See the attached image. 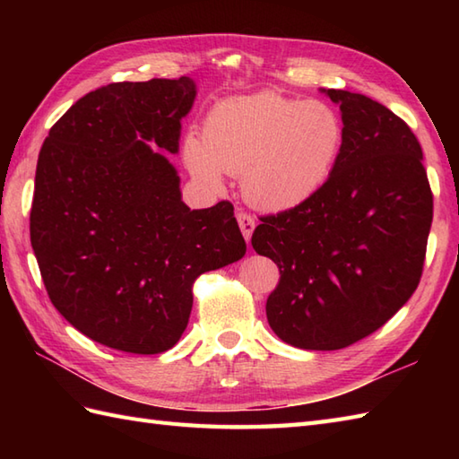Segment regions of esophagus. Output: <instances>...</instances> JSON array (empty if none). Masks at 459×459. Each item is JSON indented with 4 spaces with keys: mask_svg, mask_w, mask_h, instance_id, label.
<instances>
[{
    "mask_svg": "<svg viewBox=\"0 0 459 459\" xmlns=\"http://www.w3.org/2000/svg\"><path fill=\"white\" fill-rule=\"evenodd\" d=\"M237 221H238L240 230H242V237H245V240L248 242L250 237H252V230H255V227H256L255 219H252L248 212H238L237 214Z\"/></svg>",
    "mask_w": 459,
    "mask_h": 459,
    "instance_id": "1",
    "label": "esophagus"
}]
</instances>
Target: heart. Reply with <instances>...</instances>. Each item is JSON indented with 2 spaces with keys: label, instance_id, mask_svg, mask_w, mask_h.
<instances>
[{
  "label": "heart",
  "instance_id": "obj_1",
  "mask_svg": "<svg viewBox=\"0 0 459 459\" xmlns=\"http://www.w3.org/2000/svg\"><path fill=\"white\" fill-rule=\"evenodd\" d=\"M343 145L345 122L335 106L262 91L214 104L203 138H185L183 158L207 187L219 189L222 173L237 175L255 207L284 212L325 187Z\"/></svg>",
  "mask_w": 459,
  "mask_h": 459
}]
</instances>
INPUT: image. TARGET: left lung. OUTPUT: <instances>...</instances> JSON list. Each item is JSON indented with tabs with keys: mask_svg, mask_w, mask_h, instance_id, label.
<instances>
[{
	"mask_svg": "<svg viewBox=\"0 0 459 459\" xmlns=\"http://www.w3.org/2000/svg\"><path fill=\"white\" fill-rule=\"evenodd\" d=\"M339 104L345 145L314 199L262 217L252 248L280 281L266 301L288 345L335 351L383 327L422 276L432 191L406 122L365 94L324 89Z\"/></svg>",
	"mask_w": 459,
	"mask_h": 459,
	"instance_id": "1",
	"label": "left lung"
}]
</instances>
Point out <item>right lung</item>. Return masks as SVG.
<instances>
[{"mask_svg":"<svg viewBox=\"0 0 459 459\" xmlns=\"http://www.w3.org/2000/svg\"><path fill=\"white\" fill-rule=\"evenodd\" d=\"M195 96L189 76L112 82L74 102L39 152L29 219L39 270L58 314L100 345L171 349L193 281L247 252L232 204L191 211L163 153L179 152Z\"/></svg>","mask_w":459,"mask_h":459,"instance_id":"add662e5","label":"right lung"}]
</instances>
